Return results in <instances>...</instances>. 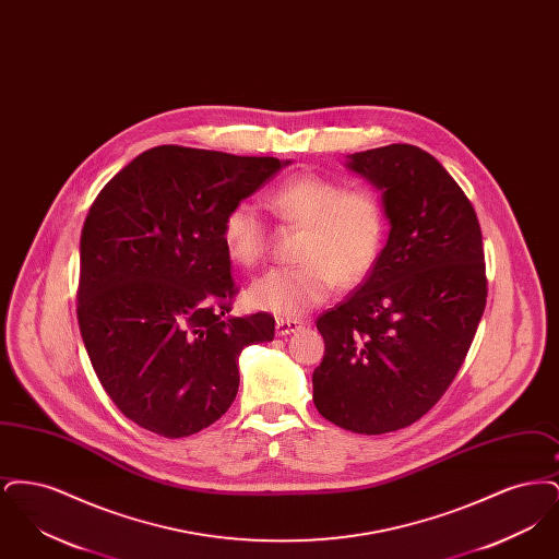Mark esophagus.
Wrapping results in <instances>:
<instances>
[{
  "instance_id": "obj_1",
  "label": "esophagus",
  "mask_w": 559,
  "mask_h": 559,
  "mask_svg": "<svg viewBox=\"0 0 559 559\" xmlns=\"http://www.w3.org/2000/svg\"><path fill=\"white\" fill-rule=\"evenodd\" d=\"M301 320L295 319H278L276 320V335H289L301 329Z\"/></svg>"
}]
</instances>
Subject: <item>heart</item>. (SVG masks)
I'll return each instance as SVG.
<instances>
[{
	"label": "heart",
	"instance_id": "1",
	"mask_svg": "<svg viewBox=\"0 0 559 559\" xmlns=\"http://www.w3.org/2000/svg\"><path fill=\"white\" fill-rule=\"evenodd\" d=\"M270 210L301 228L295 260L258 278L247 301L281 319H297L324 304L335 287L362 285L379 264L390 219L383 199L371 188H347L319 171H299L267 197ZM222 242L233 264L253 267L267 251V228L249 203L224 215Z\"/></svg>",
	"mask_w": 559,
	"mask_h": 559
}]
</instances>
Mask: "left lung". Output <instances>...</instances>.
I'll list each match as a JSON object with an SVG mask.
<instances>
[{"mask_svg": "<svg viewBox=\"0 0 559 559\" xmlns=\"http://www.w3.org/2000/svg\"><path fill=\"white\" fill-rule=\"evenodd\" d=\"M347 167L381 190L392 228L371 276L317 319L324 356L312 383L324 419L372 436L415 424L444 396L488 281L474 205L429 153L390 144Z\"/></svg>", "mask_w": 559, "mask_h": 559, "instance_id": "obj_1", "label": "left lung"}]
</instances>
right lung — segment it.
Returning a JSON list of instances; mask_svg holds the SVG:
<instances>
[{
	"mask_svg": "<svg viewBox=\"0 0 559 559\" xmlns=\"http://www.w3.org/2000/svg\"><path fill=\"white\" fill-rule=\"evenodd\" d=\"M287 163L163 144L92 203L81 337L108 399L135 426L165 438L212 426L239 392L242 347L274 340L267 312L228 317L239 287L222 222Z\"/></svg>",
	"mask_w": 559,
	"mask_h": 559,
	"instance_id": "obj_1",
	"label": "right lung"
}]
</instances>
